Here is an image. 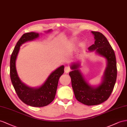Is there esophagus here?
I'll list each match as a JSON object with an SVG mask.
<instances>
[{
  "label": "esophagus",
  "mask_w": 127,
  "mask_h": 127,
  "mask_svg": "<svg viewBox=\"0 0 127 127\" xmlns=\"http://www.w3.org/2000/svg\"><path fill=\"white\" fill-rule=\"evenodd\" d=\"M70 71H71V69H70V67L69 66H65V67H64V71H65V72L66 73H69Z\"/></svg>",
  "instance_id": "34e87169"
}]
</instances>
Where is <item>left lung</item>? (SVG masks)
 Wrapping results in <instances>:
<instances>
[{
    "instance_id": "left-lung-1",
    "label": "left lung",
    "mask_w": 127,
    "mask_h": 127,
    "mask_svg": "<svg viewBox=\"0 0 127 127\" xmlns=\"http://www.w3.org/2000/svg\"><path fill=\"white\" fill-rule=\"evenodd\" d=\"M92 33L95 35V42L88 48L89 50H95L107 61L101 84L96 87L90 86L78 69L79 63H73L71 66L73 71L69 73L76 99L88 106L99 105L108 99L114 87L117 77L116 57L112 47L102 33L93 31Z\"/></svg>"
}]
</instances>
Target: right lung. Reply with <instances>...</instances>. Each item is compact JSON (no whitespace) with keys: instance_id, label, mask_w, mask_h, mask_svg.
<instances>
[{"instance_id":"right-lung-1","label":"right lung","mask_w":127,"mask_h":127,"mask_svg":"<svg viewBox=\"0 0 127 127\" xmlns=\"http://www.w3.org/2000/svg\"><path fill=\"white\" fill-rule=\"evenodd\" d=\"M38 36L39 34L36 32H27L19 39L11 56L10 77L15 92L22 102L31 106L41 107L47 106L54 100L58 80L64 73V66L62 65L55 70L48 77L44 84L38 88H31L21 82L15 67V61L20 47L25 42L34 40Z\"/></svg>"}]
</instances>
